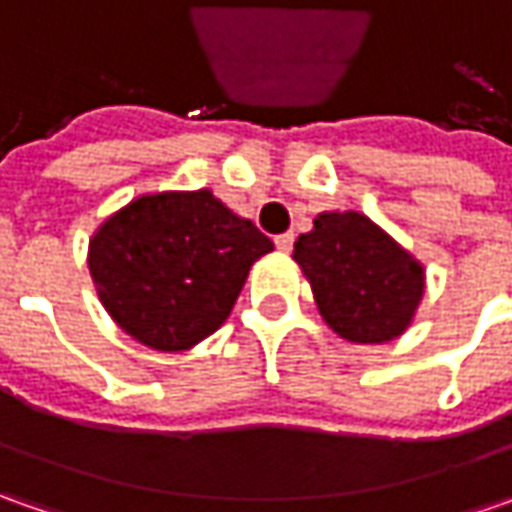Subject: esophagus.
<instances>
[{"label":"esophagus","instance_id":"obj_1","mask_svg":"<svg viewBox=\"0 0 512 512\" xmlns=\"http://www.w3.org/2000/svg\"><path fill=\"white\" fill-rule=\"evenodd\" d=\"M293 239H296L293 233H282V236H276V247H279L282 253H290V250H293Z\"/></svg>","mask_w":512,"mask_h":512}]
</instances>
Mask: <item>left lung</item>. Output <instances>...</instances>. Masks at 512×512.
Segmentation results:
<instances>
[{
	"mask_svg": "<svg viewBox=\"0 0 512 512\" xmlns=\"http://www.w3.org/2000/svg\"><path fill=\"white\" fill-rule=\"evenodd\" d=\"M293 262L344 342H393L422 305L424 265L359 210L319 213L293 247Z\"/></svg>",
	"mask_w": 512,
	"mask_h": 512,
	"instance_id": "obj_1",
	"label": "left lung"
}]
</instances>
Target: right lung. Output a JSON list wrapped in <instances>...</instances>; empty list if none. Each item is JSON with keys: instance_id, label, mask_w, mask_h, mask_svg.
Instances as JSON below:
<instances>
[{"instance_id": "right-lung-1", "label": "right lung", "mask_w": 512, "mask_h": 512, "mask_svg": "<svg viewBox=\"0 0 512 512\" xmlns=\"http://www.w3.org/2000/svg\"><path fill=\"white\" fill-rule=\"evenodd\" d=\"M270 250L210 187L162 190L130 199L93 230L88 270L122 333L182 353L225 325L250 267Z\"/></svg>"}]
</instances>
